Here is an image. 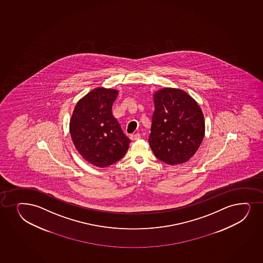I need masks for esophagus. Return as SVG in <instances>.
<instances>
[{
  "instance_id": "esophagus-1",
  "label": "esophagus",
  "mask_w": 263,
  "mask_h": 263,
  "mask_svg": "<svg viewBox=\"0 0 263 263\" xmlns=\"http://www.w3.org/2000/svg\"><path fill=\"white\" fill-rule=\"evenodd\" d=\"M141 137H140V134L139 133H136V134H133V135H130V139L132 140H138V139H140Z\"/></svg>"
}]
</instances>
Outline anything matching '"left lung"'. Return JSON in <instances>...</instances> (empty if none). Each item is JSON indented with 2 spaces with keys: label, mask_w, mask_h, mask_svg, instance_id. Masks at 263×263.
Wrapping results in <instances>:
<instances>
[{
  "label": "left lung",
  "mask_w": 263,
  "mask_h": 263,
  "mask_svg": "<svg viewBox=\"0 0 263 263\" xmlns=\"http://www.w3.org/2000/svg\"><path fill=\"white\" fill-rule=\"evenodd\" d=\"M154 102L149 145L164 163H184L196 154L204 137L202 109L190 95L178 88L158 90Z\"/></svg>",
  "instance_id": "1"
}]
</instances>
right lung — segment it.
<instances>
[{
    "label": "right lung",
    "mask_w": 263,
    "mask_h": 263,
    "mask_svg": "<svg viewBox=\"0 0 263 263\" xmlns=\"http://www.w3.org/2000/svg\"><path fill=\"white\" fill-rule=\"evenodd\" d=\"M118 95L112 88H95L79 100L70 119L72 143L93 166H110L124 157L129 148L130 139L112 115Z\"/></svg>",
    "instance_id": "right-lung-1"
}]
</instances>
